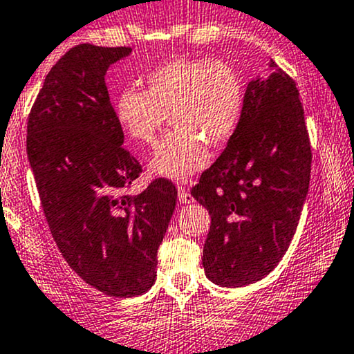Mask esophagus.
Here are the masks:
<instances>
[{
  "instance_id": "1",
  "label": "esophagus",
  "mask_w": 354,
  "mask_h": 354,
  "mask_svg": "<svg viewBox=\"0 0 354 354\" xmlns=\"http://www.w3.org/2000/svg\"><path fill=\"white\" fill-rule=\"evenodd\" d=\"M178 198H180L181 203H190L194 197L190 195V192L183 187V185H178Z\"/></svg>"
}]
</instances>
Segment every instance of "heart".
<instances>
[{
    "label": "heart",
    "mask_w": 354,
    "mask_h": 354,
    "mask_svg": "<svg viewBox=\"0 0 354 354\" xmlns=\"http://www.w3.org/2000/svg\"><path fill=\"white\" fill-rule=\"evenodd\" d=\"M145 91L124 88L114 101L121 130L138 145H154L169 116L173 131L157 147V174L187 180L210 160L207 145L221 149L233 138L245 108V85L236 68L221 59L185 58L157 65Z\"/></svg>",
    "instance_id": "1"
}]
</instances>
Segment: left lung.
Here are the masks:
<instances>
[{
    "label": "left lung",
    "mask_w": 354,
    "mask_h": 354,
    "mask_svg": "<svg viewBox=\"0 0 354 354\" xmlns=\"http://www.w3.org/2000/svg\"><path fill=\"white\" fill-rule=\"evenodd\" d=\"M250 82L236 133L192 195L210 214L202 266L212 283L241 288L284 257L310 185L312 145L296 82L274 62Z\"/></svg>",
    "instance_id": "left-lung-1"
}]
</instances>
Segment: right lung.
Segmentation results:
<instances>
[{
	"mask_svg": "<svg viewBox=\"0 0 354 354\" xmlns=\"http://www.w3.org/2000/svg\"><path fill=\"white\" fill-rule=\"evenodd\" d=\"M130 53L71 48L48 73L27 121L28 162L59 252L85 283L120 298L154 286L178 195L166 178L128 194L142 166L123 147L104 75Z\"/></svg>",
	"mask_w": 354,
	"mask_h": 354,
	"instance_id": "right-lung-1",
	"label": "right lung"
}]
</instances>
